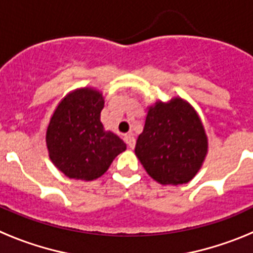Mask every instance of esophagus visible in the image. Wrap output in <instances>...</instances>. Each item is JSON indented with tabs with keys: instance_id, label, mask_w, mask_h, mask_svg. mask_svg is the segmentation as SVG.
Wrapping results in <instances>:
<instances>
[{
	"instance_id": "obj_1",
	"label": "esophagus",
	"mask_w": 253,
	"mask_h": 253,
	"mask_svg": "<svg viewBox=\"0 0 253 253\" xmlns=\"http://www.w3.org/2000/svg\"><path fill=\"white\" fill-rule=\"evenodd\" d=\"M124 140L125 143L128 144L129 148H134V147H135V139H134V137L131 135V134H126V135H124Z\"/></svg>"
}]
</instances>
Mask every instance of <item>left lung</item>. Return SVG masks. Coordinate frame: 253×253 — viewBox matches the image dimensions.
<instances>
[{
	"label": "left lung",
	"mask_w": 253,
	"mask_h": 253,
	"mask_svg": "<svg viewBox=\"0 0 253 253\" xmlns=\"http://www.w3.org/2000/svg\"><path fill=\"white\" fill-rule=\"evenodd\" d=\"M207 152L205 129L191 105L176 97L149 107L135 154L152 178L162 185L186 184Z\"/></svg>",
	"instance_id": "obj_1"
}]
</instances>
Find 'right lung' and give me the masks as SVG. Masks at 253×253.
I'll return each mask as SVG.
<instances>
[{"label": "right lung", "mask_w": 253, "mask_h": 253, "mask_svg": "<svg viewBox=\"0 0 253 253\" xmlns=\"http://www.w3.org/2000/svg\"><path fill=\"white\" fill-rule=\"evenodd\" d=\"M102 93L81 88L55 109L45 134L49 158L69 178L91 181L102 176L126 144L100 122Z\"/></svg>", "instance_id": "1"}]
</instances>
